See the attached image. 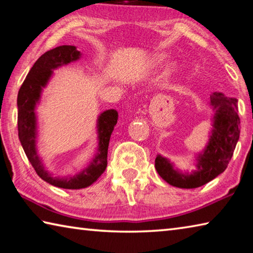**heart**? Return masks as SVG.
<instances>
[{"mask_svg":"<svg viewBox=\"0 0 253 253\" xmlns=\"http://www.w3.org/2000/svg\"><path fill=\"white\" fill-rule=\"evenodd\" d=\"M165 58H166V55H165V54H158L157 57L155 58V62H156V63H161V62L163 61V60H164ZM173 68H174V66H173V65H170V66H169V69H173Z\"/></svg>","mask_w":253,"mask_h":253,"instance_id":"heart-1","label":"heart"}]
</instances>
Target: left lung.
I'll list each match as a JSON object with an SVG mask.
<instances>
[{"mask_svg":"<svg viewBox=\"0 0 253 253\" xmlns=\"http://www.w3.org/2000/svg\"><path fill=\"white\" fill-rule=\"evenodd\" d=\"M210 106L214 111L212 128L204 149L195 154V169L183 173L166 157L160 154L156 156L157 173L170 185L179 188L200 187L228 168L240 136L238 99L215 91L210 96Z\"/></svg>","mask_w":253,"mask_h":253,"instance_id":"left-lung-1","label":"left lung"}]
</instances>
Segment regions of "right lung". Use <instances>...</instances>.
I'll return each instance as SVG.
<instances>
[{
	"mask_svg": "<svg viewBox=\"0 0 253 253\" xmlns=\"http://www.w3.org/2000/svg\"><path fill=\"white\" fill-rule=\"evenodd\" d=\"M81 58L80 51L75 45H60L46 51L37 60L27 78L23 81L18 93V129L19 139L24 149L25 155L31 163L37 174L51 185L79 190L90 186L95 183L107 168V154L111 132L117 124L118 113L115 109H108L101 113L97 119L98 147L95 157L87 168L76 175L65 177H55L44 168L43 161L38 153V116L37 105L41 100L42 90L49 84L53 70L77 61Z\"/></svg>",
	"mask_w": 253,
	"mask_h": 253,
	"instance_id": "obj_1",
	"label": "right lung"
}]
</instances>
